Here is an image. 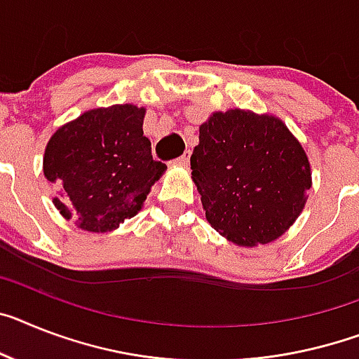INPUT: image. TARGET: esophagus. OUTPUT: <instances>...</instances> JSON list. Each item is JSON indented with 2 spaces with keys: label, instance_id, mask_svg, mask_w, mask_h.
<instances>
[{
  "label": "esophagus",
  "instance_id": "34e87169",
  "mask_svg": "<svg viewBox=\"0 0 359 359\" xmlns=\"http://www.w3.org/2000/svg\"><path fill=\"white\" fill-rule=\"evenodd\" d=\"M189 156H191V153L184 151L175 162H177V164H179V165H188L189 164Z\"/></svg>",
  "mask_w": 359,
  "mask_h": 359
}]
</instances>
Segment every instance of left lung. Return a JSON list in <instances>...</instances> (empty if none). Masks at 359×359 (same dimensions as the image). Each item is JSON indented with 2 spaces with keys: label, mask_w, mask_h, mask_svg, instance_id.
<instances>
[{
  "label": "left lung",
  "mask_w": 359,
  "mask_h": 359,
  "mask_svg": "<svg viewBox=\"0 0 359 359\" xmlns=\"http://www.w3.org/2000/svg\"><path fill=\"white\" fill-rule=\"evenodd\" d=\"M191 170L208 222L239 246L281 237L312 186L305 149L287 126L243 109L213 113L198 128Z\"/></svg>",
  "instance_id": "8db88e82"
}]
</instances>
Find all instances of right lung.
I'll list each match as a JSON object with an SVG mask.
<instances>
[{
	"instance_id": "add662e5",
	"label": "right lung",
	"mask_w": 359,
	"mask_h": 359,
	"mask_svg": "<svg viewBox=\"0 0 359 359\" xmlns=\"http://www.w3.org/2000/svg\"><path fill=\"white\" fill-rule=\"evenodd\" d=\"M144 114L131 104L91 109L50 137L43 175L58 189L54 206L78 228L95 233L118 228L137 215L165 171L153 161Z\"/></svg>"
}]
</instances>
